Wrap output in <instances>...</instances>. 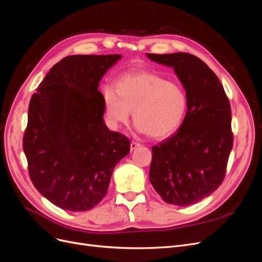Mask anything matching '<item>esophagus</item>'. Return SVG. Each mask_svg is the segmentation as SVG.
<instances>
[{
  "label": "esophagus",
  "instance_id": "34e87169",
  "mask_svg": "<svg viewBox=\"0 0 262 262\" xmlns=\"http://www.w3.org/2000/svg\"><path fill=\"white\" fill-rule=\"evenodd\" d=\"M140 146H141V144H140V143H137V142H131V144H130L131 150H134V149L140 147Z\"/></svg>",
  "mask_w": 262,
  "mask_h": 262
}]
</instances>
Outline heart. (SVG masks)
<instances>
[{
  "instance_id": "b5f03b06",
  "label": "heart",
  "mask_w": 262,
  "mask_h": 262,
  "mask_svg": "<svg viewBox=\"0 0 262 262\" xmlns=\"http://www.w3.org/2000/svg\"><path fill=\"white\" fill-rule=\"evenodd\" d=\"M116 92L104 91L106 115L115 128L128 122L133 113L140 133L165 139L180 128L188 113L186 91L154 73L124 74L116 83Z\"/></svg>"
}]
</instances>
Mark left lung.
Here are the masks:
<instances>
[{
    "mask_svg": "<svg viewBox=\"0 0 262 262\" xmlns=\"http://www.w3.org/2000/svg\"><path fill=\"white\" fill-rule=\"evenodd\" d=\"M173 69L188 96L177 132L152 147L149 181L162 199L187 207L212 194L225 177L233 147L232 110L215 73L195 55L146 53Z\"/></svg>",
    "mask_w": 262,
    "mask_h": 262,
    "instance_id": "left-lung-1",
    "label": "left lung"
}]
</instances>
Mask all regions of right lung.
<instances>
[{
    "label": "right lung",
    "instance_id": "right-lung-1",
    "mask_svg": "<svg viewBox=\"0 0 262 262\" xmlns=\"http://www.w3.org/2000/svg\"><path fill=\"white\" fill-rule=\"evenodd\" d=\"M121 54L69 55L54 64L29 102L23 148L35 188L55 207L93 209L108 191L130 141L104 121L99 82Z\"/></svg>",
    "mask_w": 262,
    "mask_h": 262
}]
</instances>
